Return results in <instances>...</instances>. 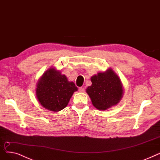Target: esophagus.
<instances>
[{
  "mask_svg": "<svg viewBox=\"0 0 160 160\" xmlns=\"http://www.w3.org/2000/svg\"><path fill=\"white\" fill-rule=\"evenodd\" d=\"M79 91L80 92H83L85 91V88L83 87H79Z\"/></svg>",
  "mask_w": 160,
  "mask_h": 160,
  "instance_id": "1",
  "label": "esophagus"
}]
</instances>
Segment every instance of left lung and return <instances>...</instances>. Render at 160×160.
Listing matches in <instances>:
<instances>
[{
    "mask_svg": "<svg viewBox=\"0 0 160 160\" xmlns=\"http://www.w3.org/2000/svg\"><path fill=\"white\" fill-rule=\"evenodd\" d=\"M92 85L86 89L94 107L101 111L117 105L124 94L120 79L111 68L99 72L90 78Z\"/></svg>",
    "mask_w": 160,
    "mask_h": 160,
    "instance_id": "obj_1",
    "label": "left lung"
}]
</instances>
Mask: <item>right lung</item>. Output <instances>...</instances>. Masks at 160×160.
Segmentation results:
<instances>
[{"mask_svg": "<svg viewBox=\"0 0 160 160\" xmlns=\"http://www.w3.org/2000/svg\"><path fill=\"white\" fill-rule=\"evenodd\" d=\"M78 90L65 75L51 67L37 82L36 95L39 103L48 110L58 112L64 109L74 92Z\"/></svg>", "mask_w": 160, "mask_h": 160, "instance_id": "1", "label": "right lung"}]
</instances>
